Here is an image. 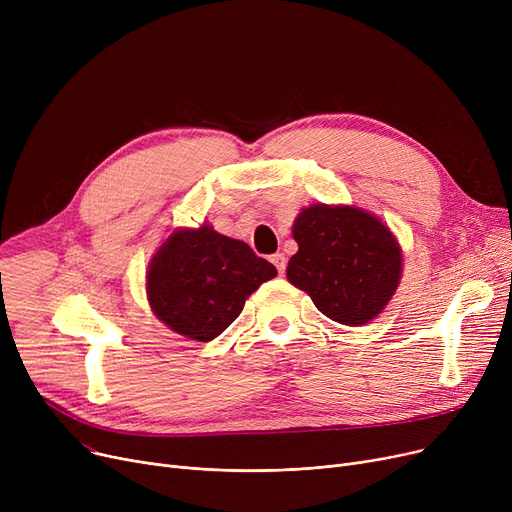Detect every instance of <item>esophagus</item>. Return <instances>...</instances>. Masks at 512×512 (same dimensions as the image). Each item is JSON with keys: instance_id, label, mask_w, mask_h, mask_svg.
<instances>
[{"instance_id": "esophagus-1", "label": "esophagus", "mask_w": 512, "mask_h": 512, "mask_svg": "<svg viewBox=\"0 0 512 512\" xmlns=\"http://www.w3.org/2000/svg\"><path fill=\"white\" fill-rule=\"evenodd\" d=\"M272 263L276 265V270H278L280 274H284V270H286V257H284L282 253H276V255H272Z\"/></svg>"}]
</instances>
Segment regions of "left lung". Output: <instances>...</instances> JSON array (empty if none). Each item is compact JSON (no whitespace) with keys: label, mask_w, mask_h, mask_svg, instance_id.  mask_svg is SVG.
<instances>
[{"label":"left lung","mask_w":512,"mask_h":512,"mask_svg":"<svg viewBox=\"0 0 512 512\" xmlns=\"http://www.w3.org/2000/svg\"><path fill=\"white\" fill-rule=\"evenodd\" d=\"M299 251L286 267L292 286L342 326L378 317L400 284L402 249L392 230L355 205L313 203L292 224Z\"/></svg>","instance_id":"8db88e82"}]
</instances>
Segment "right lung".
<instances>
[{
  "label": "right lung",
  "mask_w": 512,
  "mask_h": 512,
  "mask_svg": "<svg viewBox=\"0 0 512 512\" xmlns=\"http://www.w3.org/2000/svg\"><path fill=\"white\" fill-rule=\"evenodd\" d=\"M278 272L247 242L199 228H176L149 261L151 311L180 336L209 342L240 315L245 301Z\"/></svg>",
  "instance_id": "right-lung-1"
}]
</instances>
